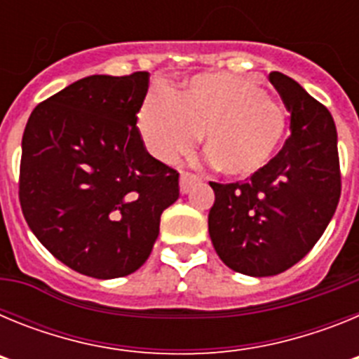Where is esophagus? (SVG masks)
Returning a JSON list of instances; mask_svg holds the SVG:
<instances>
[{
	"mask_svg": "<svg viewBox=\"0 0 359 359\" xmlns=\"http://www.w3.org/2000/svg\"><path fill=\"white\" fill-rule=\"evenodd\" d=\"M198 182V176L192 172H182L180 174V190H182V194H187L189 189L192 187V183Z\"/></svg>",
	"mask_w": 359,
	"mask_h": 359,
	"instance_id": "esophagus-1",
	"label": "esophagus"
}]
</instances>
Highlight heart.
Here are the masks:
<instances>
[{
  "mask_svg": "<svg viewBox=\"0 0 359 359\" xmlns=\"http://www.w3.org/2000/svg\"><path fill=\"white\" fill-rule=\"evenodd\" d=\"M284 113L253 79L198 75L177 95L152 88L138 115L149 151L161 161L205 147L230 176H250L273 156L284 135Z\"/></svg>",
  "mask_w": 359,
  "mask_h": 359,
  "instance_id": "heart-1",
  "label": "heart"
}]
</instances>
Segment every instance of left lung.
<instances>
[{"mask_svg":"<svg viewBox=\"0 0 359 359\" xmlns=\"http://www.w3.org/2000/svg\"><path fill=\"white\" fill-rule=\"evenodd\" d=\"M291 113V135L246 182L215 183L208 231L219 259L237 273L271 277L311 252L341 194L332 115L302 86L269 73Z\"/></svg>","mask_w":359,"mask_h":359,"instance_id":"obj_1","label":"left lung"}]
</instances>
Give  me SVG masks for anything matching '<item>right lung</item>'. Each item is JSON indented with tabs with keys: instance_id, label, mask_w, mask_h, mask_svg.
Instances as JSON below:
<instances>
[{
	"instance_id": "1",
	"label": "right lung",
	"mask_w": 359,
	"mask_h": 359,
	"mask_svg": "<svg viewBox=\"0 0 359 359\" xmlns=\"http://www.w3.org/2000/svg\"><path fill=\"white\" fill-rule=\"evenodd\" d=\"M149 73L91 75L37 104L21 142L19 203L55 259L93 278L126 277L151 255L180 174L136 128Z\"/></svg>"
}]
</instances>
